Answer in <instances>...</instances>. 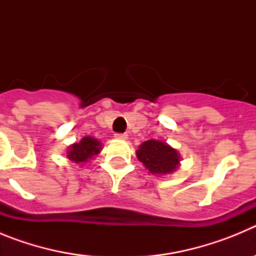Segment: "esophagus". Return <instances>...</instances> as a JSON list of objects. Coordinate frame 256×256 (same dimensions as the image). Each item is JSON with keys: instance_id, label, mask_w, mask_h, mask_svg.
I'll return each instance as SVG.
<instances>
[{"instance_id": "1", "label": "esophagus", "mask_w": 256, "mask_h": 256, "mask_svg": "<svg viewBox=\"0 0 256 256\" xmlns=\"http://www.w3.org/2000/svg\"><path fill=\"white\" fill-rule=\"evenodd\" d=\"M114 137L118 140H126L128 138V134L126 133H115Z\"/></svg>"}]
</instances>
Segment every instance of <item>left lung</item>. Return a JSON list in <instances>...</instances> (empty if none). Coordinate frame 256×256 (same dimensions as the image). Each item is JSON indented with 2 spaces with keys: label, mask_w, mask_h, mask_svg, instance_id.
Here are the masks:
<instances>
[{
  "label": "left lung",
  "mask_w": 256,
  "mask_h": 256,
  "mask_svg": "<svg viewBox=\"0 0 256 256\" xmlns=\"http://www.w3.org/2000/svg\"><path fill=\"white\" fill-rule=\"evenodd\" d=\"M137 158L152 174H169L177 169L180 155L162 141L148 140L137 150Z\"/></svg>",
  "instance_id": "obj_1"
}]
</instances>
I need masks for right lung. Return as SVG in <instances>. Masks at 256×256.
Wrapping results in <instances>:
<instances>
[{
  "label": "right lung",
  "instance_id": "add662e5",
  "mask_svg": "<svg viewBox=\"0 0 256 256\" xmlns=\"http://www.w3.org/2000/svg\"><path fill=\"white\" fill-rule=\"evenodd\" d=\"M100 142L92 137H84L79 144H72L68 151V158L76 164H83L92 156L100 152Z\"/></svg>",
  "mask_w": 256,
  "mask_h": 256
}]
</instances>
